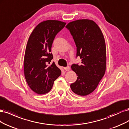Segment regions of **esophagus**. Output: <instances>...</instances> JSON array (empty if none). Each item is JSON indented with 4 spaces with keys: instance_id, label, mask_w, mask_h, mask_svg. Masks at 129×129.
<instances>
[{
    "instance_id": "1",
    "label": "esophagus",
    "mask_w": 129,
    "mask_h": 129,
    "mask_svg": "<svg viewBox=\"0 0 129 129\" xmlns=\"http://www.w3.org/2000/svg\"><path fill=\"white\" fill-rule=\"evenodd\" d=\"M64 70L65 71H70V66H67V67H65V68H64Z\"/></svg>"
}]
</instances>
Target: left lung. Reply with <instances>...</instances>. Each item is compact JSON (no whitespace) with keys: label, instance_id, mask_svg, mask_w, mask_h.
Listing matches in <instances>:
<instances>
[{"label":"left lung","instance_id":"1","mask_svg":"<svg viewBox=\"0 0 129 129\" xmlns=\"http://www.w3.org/2000/svg\"><path fill=\"white\" fill-rule=\"evenodd\" d=\"M66 28L70 30L77 47V57L81 65L73 64L72 70L78 76L70 85L73 92L86 96L96 88L106 69V46L100 28L94 21L77 20L69 22Z\"/></svg>","mask_w":129,"mask_h":129}]
</instances>
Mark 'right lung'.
<instances>
[{
    "label": "right lung",
    "instance_id": "obj_1",
    "mask_svg": "<svg viewBox=\"0 0 129 129\" xmlns=\"http://www.w3.org/2000/svg\"><path fill=\"white\" fill-rule=\"evenodd\" d=\"M66 24L58 20H49L40 23L30 34L24 57V74L30 89L38 94L51 89L53 82L61 74L53 62L50 52L54 39Z\"/></svg>",
    "mask_w": 129,
    "mask_h": 129
}]
</instances>
